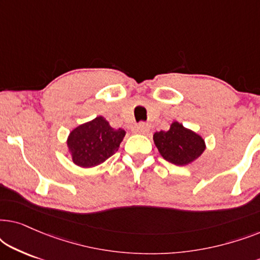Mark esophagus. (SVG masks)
Returning a JSON list of instances; mask_svg holds the SVG:
<instances>
[{
	"instance_id": "esophagus-1",
	"label": "esophagus",
	"mask_w": 260,
	"mask_h": 260,
	"mask_svg": "<svg viewBox=\"0 0 260 260\" xmlns=\"http://www.w3.org/2000/svg\"><path fill=\"white\" fill-rule=\"evenodd\" d=\"M148 130H149L148 125L145 123H143V122L138 123L137 125H136V127H135V131H136L137 134H147Z\"/></svg>"
}]
</instances>
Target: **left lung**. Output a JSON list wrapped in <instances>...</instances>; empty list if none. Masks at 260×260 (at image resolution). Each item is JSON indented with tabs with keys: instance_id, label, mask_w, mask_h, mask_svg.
<instances>
[{
	"instance_id": "8db88e82",
	"label": "left lung",
	"mask_w": 260,
	"mask_h": 260,
	"mask_svg": "<svg viewBox=\"0 0 260 260\" xmlns=\"http://www.w3.org/2000/svg\"><path fill=\"white\" fill-rule=\"evenodd\" d=\"M154 142L162 157L176 166H186L204 152L205 141L182 124L174 122L168 131H158Z\"/></svg>"
}]
</instances>
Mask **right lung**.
<instances>
[{
    "label": "right lung",
    "mask_w": 260,
    "mask_h": 260,
    "mask_svg": "<svg viewBox=\"0 0 260 260\" xmlns=\"http://www.w3.org/2000/svg\"><path fill=\"white\" fill-rule=\"evenodd\" d=\"M125 136L123 129H113L104 117L76 127L70 134L67 145L76 165L90 168L101 165L118 150Z\"/></svg>",
    "instance_id": "add662e5"
}]
</instances>
